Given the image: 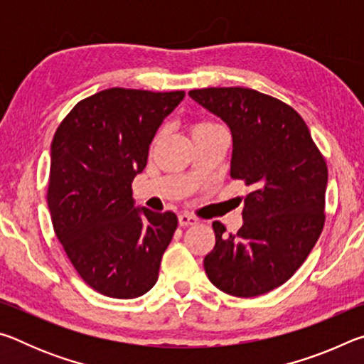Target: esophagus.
Returning a JSON list of instances; mask_svg holds the SVG:
<instances>
[{"label": "esophagus", "mask_w": 364, "mask_h": 364, "mask_svg": "<svg viewBox=\"0 0 364 364\" xmlns=\"http://www.w3.org/2000/svg\"><path fill=\"white\" fill-rule=\"evenodd\" d=\"M197 220L196 217H193V215H189V213H181L180 217H178V223H180V226H193V225H196L197 223Z\"/></svg>", "instance_id": "esophagus-1"}]
</instances>
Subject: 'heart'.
Instances as JSON below:
<instances>
[{
  "instance_id": "heart-1",
  "label": "heart",
  "mask_w": 364,
  "mask_h": 364,
  "mask_svg": "<svg viewBox=\"0 0 364 364\" xmlns=\"http://www.w3.org/2000/svg\"><path fill=\"white\" fill-rule=\"evenodd\" d=\"M212 127H215V123H210V122H199V123H196V125L193 127V133H194V132L205 130V128H212Z\"/></svg>"
}]
</instances>
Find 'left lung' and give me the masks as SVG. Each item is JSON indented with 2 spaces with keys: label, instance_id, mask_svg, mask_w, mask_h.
<instances>
[{
  "label": "left lung",
  "instance_id": "left-lung-1",
  "mask_svg": "<svg viewBox=\"0 0 364 364\" xmlns=\"http://www.w3.org/2000/svg\"><path fill=\"white\" fill-rule=\"evenodd\" d=\"M189 96L231 130V178L250 193L236 234L213 221V250L204 258L215 287L257 297L291 278L324 226L328 167L304 119L276 97L250 88H202Z\"/></svg>",
  "mask_w": 364,
  "mask_h": 364
}]
</instances>
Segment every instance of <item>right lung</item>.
Segmentation results:
<instances>
[{
    "label": "right lung",
    "mask_w": 364,
    "mask_h": 364,
    "mask_svg": "<svg viewBox=\"0 0 364 364\" xmlns=\"http://www.w3.org/2000/svg\"><path fill=\"white\" fill-rule=\"evenodd\" d=\"M183 97L184 91L104 90L80 101L53 138L54 232L82 279L107 297H139L157 282L178 218L134 207L132 183Z\"/></svg>",
    "instance_id": "right-lung-1"
}]
</instances>
